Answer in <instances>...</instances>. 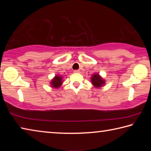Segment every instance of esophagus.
I'll return each instance as SVG.
<instances>
[{
    "instance_id": "1",
    "label": "esophagus",
    "mask_w": 151,
    "mask_h": 151,
    "mask_svg": "<svg viewBox=\"0 0 151 151\" xmlns=\"http://www.w3.org/2000/svg\"><path fill=\"white\" fill-rule=\"evenodd\" d=\"M73 72H74V73H80V71L79 70V69H77V70H74Z\"/></svg>"
}]
</instances>
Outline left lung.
<instances>
[{"instance_id": "left-lung-1", "label": "left lung", "mask_w": 151, "mask_h": 151, "mask_svg": "<svg viewBox=\"0 0 151 151\" xmlns=\"http://www.w3.org/2000/svg\"><path fill=\"white\" fill-rule=\"evenodd\" d=\"M92 83L93 84L95 87L99 88L101 87L104 83H105V81L103 80L101 76L99 74H94L92 77Z\"/></svg>"}]
</instances>
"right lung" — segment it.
<instances>
[{
	"label": "right lung",
	"instance_id": "1",
	"mask_svg": "<svg viewBox=\"0 0 151 151\" xmlns=\"http://www.w3.org/2000/svg\"><path fill=\"white\" fill-rule=\"evenodd\" d=\"M50 83H51V86L53 88H59L62 84V77L59 76H56L53 78V80L50 82Z\"/></svg>",
	"mask_w": 151,
	"mask_h": 151
}]
</instances>
